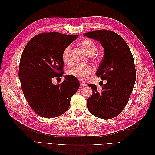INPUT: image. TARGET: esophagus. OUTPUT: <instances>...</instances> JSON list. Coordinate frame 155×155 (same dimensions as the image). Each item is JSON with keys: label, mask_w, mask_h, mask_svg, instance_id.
Wrapping results in <instances>:
<instances>
[{"label": "esophagus", "mask_w": 155, "mask_h": 155, "mask_svg": "<svg viewBox=\"0 0 155 155\" xmlns=\"http://www.w3.org/2000/svg\"><path fill=\"white\" fill-rule=\"evenodd\" d=\"M79 85H80V86L81 87H85V86H87V84L86 83H83V81H80L79 82Z\"/></svg>", "instance_id": "esophagus-1"}]
</instances>
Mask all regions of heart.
Listing matches in <instances>:
<instances>
[{"label": "heart", "instance_id": "1", "mask_svg": "<svg viewBox=\"0 0 155 155\" xmlns=\"http://www.w3.org/2000/svg\"><path fill=\"white\" fill-rule=\"evenodd\" d=\"M79 46L82 49L89 55H94L97 50L96 44L90 39H83L79 42ZM72 46L69 45L65 48L63 52L62 59L63 62L66 64L70 63V52H71ZM94 71V68L89 65L77 64L68 70V74L72 76L79 79H85L87 77L92 74Z\"/></svg>", "mask_w": 155, "mask_h": 155}]
</instances>
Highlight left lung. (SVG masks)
I'll list each match as a JSON object with an SVG mask.
<instances>
[{
    "instance_id": "obj_1",
    "label": "left lung",
    "mask_w": 155,
    "mask_h": 155,
    "mask_svg": "<svg viewBox=\"0 0 155 155\" xmlns=\"http://www.w3.org/2000/svg\"><path fill=\"white\" fill-rule=\"evenodd\" d=\"M99 41L104 55L96 76L107 83L101 91L88 84L92 94L87 101L88 109L97 118H113L121 113L128 103L136 81V70L132 53L126 42L116 33L105 30L83 34Z\"/></svg>"
}]
</instances>
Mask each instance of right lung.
<instances>
[{
    "instance_id": "right-lung-1",
    "label": "right lung",
    "mask_w": 155,
    "mask_h": 155,
    "mask_svg": "<svg viewBox=\"0 0 155 155\" xmlns=\"http://www.w3.org/2000/svg\"><path fill=\"white\" fill-rule=\"evenodd\" d=\"M78 37L43 33L33 37L23 50L18 68L21 88L30 107L41 117L51 118L64 114L78 90L79 83L74 76H65L60 85L52 83V78L63 74L64 50Z\"/></svg>"
}]
</instances>
